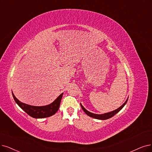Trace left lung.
<instances>
[{
	"label": "left lung",
	"mask_w": 152,
	"mask_h": 152,
	"mask_svg": "<svg viewBox=\"0 0 152 152\" xmlns=\"http://www.w3.org/2000/svg\"><path fill=\"white\" fill-rule=\"evenodd\" d=\"M128 99H126V100L125 101V102L124 103V104L122 105H121L119 108L116 109V110H115L112 111V112H110L103 113V114H95V113H93L92 112H90L89 111L86 110V109L83 107V105L81 104H80V105H81V107L82 108V110L84 111L85 113H86L88 115V116H89L90 117H92V118H95V119H98V120H107V119H108V118H110L111 117L114 116L115 114H117L118 112H120L121 110H122V109L123 108V107L126 104L127 101H128Z\"/></svg>",
	"instance_id": "obj_1"
}]
</instances>
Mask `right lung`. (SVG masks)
<instances>
[{"label": "right lung", "mask_w": 152, "mask_h": 152, "mask_svg": "<svg viewBox=\"0 0 152 152\" xmlns=\"http://www.w3.org/2000/svg\"><path fill=\"white\" fill-rule=\"evenodd\" d=\"M12 96L16 104L30 117L35 118H43L52 116L58 111L63 96V93L60 94L51 104L45 106H33L27 105L18 100L13 92Z\"/></svg>", "instance_id": "add662e5"}]
</instances>
